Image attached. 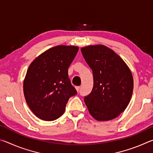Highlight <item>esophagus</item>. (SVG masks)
I'll list each match as a JSON object with an SVG mask.
<instances>
[{
	"mask_svg": "<svg viewBox=\"0 0 153 153\" xmlns=\"http://www.w3.org/2000/svg\"><path fill=\"white\" fill-rule=\"evenodd\" d=\"M76 90L77 92H79V89H80V87L79 86H76Z\"/></svg>",
	"mask_w": 153,
	"mask_h": 153,
	"instance_id": "34e87169",
	"label": "esophagus"
}]
</instances>
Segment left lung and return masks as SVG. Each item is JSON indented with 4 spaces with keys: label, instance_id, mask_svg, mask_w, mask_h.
Wrapping results in <instances>:
<instances>
[{
    "label": "left lung",
    "instance_id": "left-lung-1",
    "mask_svg": "<svg viewBox=\"0 0 153 153\" xmlns=\"http://www.w3.org/2000/svg\"><path fill=\"white\" fill-rule=\"evenodd\" d=\"M92 69L94 86L84 102L98 121L113 120L123 112L132 96L134 80L129 67L117 54L104 45L82 48Z\"/></svg>",
    "mask_w": 153,
    "mask_h": 153
}]
</instances>
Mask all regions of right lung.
<instances>
[{
	"label": "right lung",
	"mask_w": 153,
	"mask_h": 153,
	"mask_svg": "<svg viewBox=\"0 0 153 153\" xmlns=\"http://www.w3.org/2000/svg\"><path fill=\"white\" fill-rule=\"evenodd\" d=\"M75 46L59 45L44 52L32 61L24 81L26 102L33 113L45 121L63 115L69 98L77 94L68 68L78 52Z\"/></svg>",
	"instance_id": "right-lung-1"
}]
</instances>
